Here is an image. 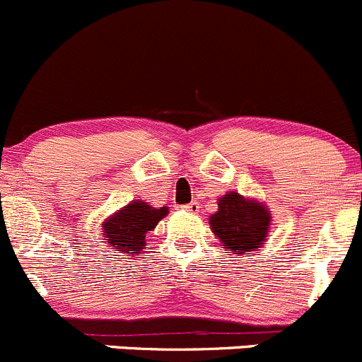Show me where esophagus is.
<instances>
[{"mask_svg": "<svg viewBox=\"0 0 362 362\" xmlns=\"http://www.w3.org/2000/svg\"><path fill=\"white\" fill-rule=\"evenodd\" d=\"M184 209L187 212H191V214H198V211H200V205H198V202H191V204L184 205Z\"/></svg>", "mask_w": 362, "mask_h": 362, "instance_id": "1", "label": "esophagus"}]
</instances>
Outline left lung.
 Masks as SVG:
<instances>
[{"instance_id": "1", "label": "left lung", "mask_w": 362, "mask_h": 362, "mask_svg": "<svg viewBox=\"0 0 362 362\" xmlns=\"http://www.w3.org/2000/svg\"><path fill=\"white\" fill-rule=\"evenodd\" d=\"M269 212L257 202L245 200L238 192H228L218 202V212L211 216L209 223L216 235L223 241L228 252H248L264 245L269 228Z\"/></svg>"}]
</instances>
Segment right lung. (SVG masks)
<instances>
[{
  "instance_id": "obj_1",
  "label": "right lung",
  "mask_w": 362,
  "mask_h": 362,
  "mask_svg": "<svg viewBox=\"0 0 362 362\" xmlns=\"http://www.w3.org/2000/svg\"><path fill=\"white\" fill-rule=\"evenodd\" d=\"M165 214L168 207L155 209L135 200L103 223V235L109 245L116 246V252L137 255L146 246V235Z\"/></svg>"
}]
</instances>
